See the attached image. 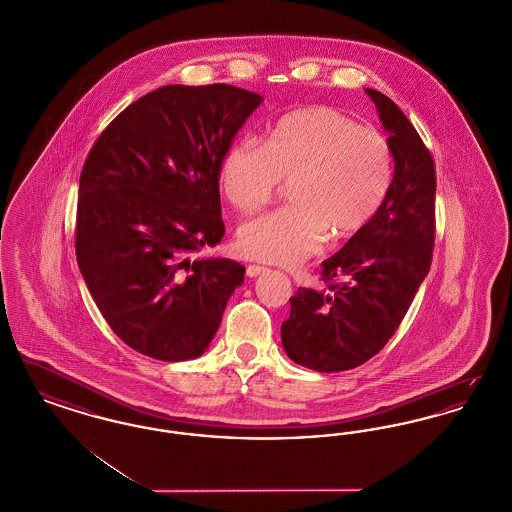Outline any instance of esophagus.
Wrapping results in <instances>:
<instances>
[{
	"label": "esophagus",
	"instance_id": "34e87169",
	"mask_svg": "<svg viewBox=\"0 0 512 512\" xmlns=\"http://www.w3.org/2000/svg\"><path fill=\"white\" fill-rule=\"evenodd\" d=\"M265 270H267V268L261 267V265H247V268H245V272H247L249 278H255V276L263 274Z\"/></svg>",
	"mask_w": 512,
	"mask_h": 512
}]
</instances>
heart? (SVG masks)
<instances>
[{"label": "heart", "instance_id": "1", "mask_svg": "<svg viewBox=\"0 0 512 512\" xmlns=\"http://www.w3.org/2000/svg\"><path fill=\"white\" fill-rule=\"evenodd\" d=\"M393 178L390 146L340 111L295 109L261 138L236 142L220 159V190L240 213H253L290 182L293 207L245 220L238 247L249 259L293 267L317 255L326 234L345 240L365 230Z\"/></svg>", "mask_w": 512, "mask_h": 512}]
</instances>
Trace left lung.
Returning a JSON list of instances; mask_svg holds the SVG:
<instances>
[{
  "mask_svg": "<svg viewBox=\"0 0 512 512\" xmlns=\"http://www.w3.org/2000/svg\"><path fill=\"white\" fill-rule=\"evenodd\" d=\"M374 101L395 163L384 205L336 255L322 261L328 290L299 288L280 336L293 363L341 372L374 357L399 328L424 282L436 234V169L430 151L388 96Z\"/></svg>",
  "mask_w": 512,
  "mask_h": 512,
  "instance_id": "8db88e82",
  "label": "left lung"
}]
</instances>
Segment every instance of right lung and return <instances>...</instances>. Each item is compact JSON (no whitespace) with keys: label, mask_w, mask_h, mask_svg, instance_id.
<instances>
[{"label":"right lung","mask_w":512,"mask_h":512,"mask_svg":"<svg viewBox=\"0 0 512 512\" xmlns=\"http://www.w3.org/2000/svg\"><path fill=\"white\" fill-rule=\"evenodd\" d=\"M263 96L163 86L128 105L88 153L76 261L113 332L159 361L203 355L245 268L197 257L224 236L219 165Z\"/></svg>","instance_id":"1"}]
</instances>
